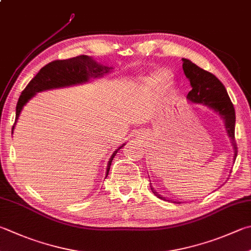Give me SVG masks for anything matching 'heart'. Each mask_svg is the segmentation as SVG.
<instances>
[{
    "label": "heart",
    "mask_w": 251,
    "mask_h": 251,
    "mask_svg": "<svg viewBox=\"0 0 251 251\" xmlns=\"http://www.w3.org/2000/svg\"><path fill=\"white\" fill-rule=\"evenodd\" d=\"M157 75L158 76H163V75H165V74H163V72H158Z\"/></svg>",
    "instance_id": "obj_1"
}]
</instances>
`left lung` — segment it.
<instances>
[{"label":"left lung","instance_id":"left-lung-1","mask_svg":"<svg viewBox=\"0 0 251 251\" xmlns=\"http://www.w3.org/2000/svg\"><path fill=\"white\" fill-rule=\"evenodd\" d=\"M182 61H183L182 68H183L184 75L190 81L191 88H192V90L186 95V99L192 103L203 104V105L207 106L212 111L217 113L224 120L227 135L230 138L231 145H233L234 148L235 160L237 157V145L235 140V108L225 86L211 72L203 70L202 68L198 67L189 59L183 58ZM150 188H151L152 193L157 198L167 200L166 198L159 195L158 192L154 191L151 184H150Z\"/></svg>","mask_w":251,"mask_h":251}]
</instances>
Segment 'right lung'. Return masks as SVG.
Here are the masks:
<instances>
[{
  "label": "right lung",
  "mask_w": 251,
  "mask_h": 251,
  "mask_svg": "<svg viewBox=\"0 0 251 251\" xmlns=\"http://www.w3.org/2000/svg\"><path fill=\"white\" fill-rule=\"evenodd\" d=\"M112 69V67L99 63L92 57L85 56V54L66 59V60H54L49 62L48 65L39 70L38 74L34 76V79H31V81L22 92L20 99H18L16 105V117L12 128V134L23 107L31 98L35 97L36 93L42 92L45 90L85 83L91 78H101V76L111 72ZM123 146L124 145H122L121 147H118V149L113 152L110 160H108L106 176H108L113 158L115 157L118 150L123 148Z\"/></svg>",
  "instance_id": "add662e5"
}]
</instances>
